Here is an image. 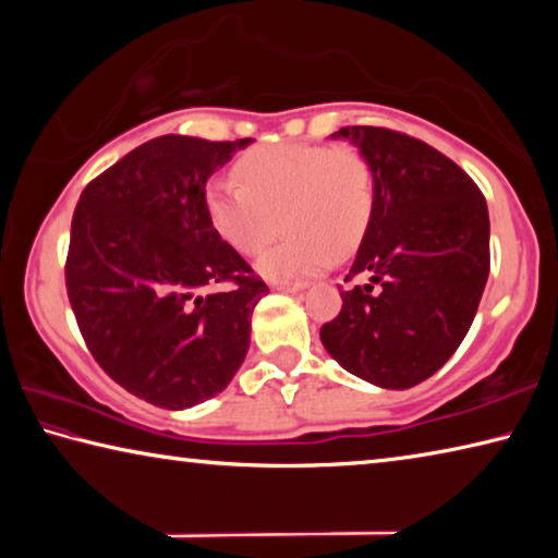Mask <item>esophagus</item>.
I'll return each mask as SVG.
<instances>
[{"mask_svg": "<svg viewBox=\"0 0 558 558\" xmlns=\"http://www.w3.org/2000/svg\"><path fill=\"white\" fill-rule=\"evenodd\" d=\"M272 288L280 290V292H300V290H305V286H302V282H272Z\"/></svg>", "mask_w": 558, "mask_h": 558, "instance_id": "obj_1", "label": "esophagus"}]
</instances>
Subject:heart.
Wrapping results in <instances>:
<instances>
[{
	"label": "heart",
	"mask_w": 558,
	"mask_h": 558,
	"mask_svg": "<svg viewBox=\"0 0 558 558\" xmlns=\"http://www.w3.org/2000/svg\"><path fill=\"white\" fill-rule=\"evenodd\" d=\"M235 179L242 184L221 179L209 186L206 214L241 256L266 248L282 219L288 235L258 260L268 280L319 276L335 256H349L372 223L374 169L354 147L260 145L235 162Z\"/></svg>",
	"instance_id": "b5f03b06"
}]
</instances>
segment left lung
I'll return each mask as SVG.
<instances>
[{
    "instance_id": "1",
    "label": "left lung",
    "mask_w": 558,
    "mask_h": 558,
    "mask_svg": "<svg viewBox=\"0 0 558 558\" xmlns=\"http://www.w3.org/2000/svg\"><path fill=\"white\" fill-rule=\"evenodd\" d=\"M374 169L376 204L342 290L323 325L329 356L381 389H411L456 354L489 276L485 196L462 169L421 140L386 128L337 130Z\"/></svg>"
}]
</instances>
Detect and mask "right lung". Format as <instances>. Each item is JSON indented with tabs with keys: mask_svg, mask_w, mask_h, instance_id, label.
<instances>
[{
	"mask_svg": "<svg viewBox=\"0 0 558 558\" xmlns=\"http://www.w3.org/2000/svg\"><path fill=\"white\" fill-rule=\"evenodd\" d=\"M251 143L155 137L93 179L73 211L65 290L81 335L112 381L159 409L223 391L251 347L268 286L206 214L209 177Z\"/></svg>",
	"mask_w": 558,
	"mask_h": 558,
	"instance_id": "1",
	"label": "right lung"
}]
</instances>
